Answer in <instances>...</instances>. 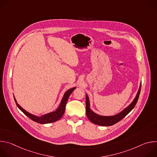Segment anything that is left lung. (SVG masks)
<instances>
[{
    "label": "left lung",
    "instance_id": "left-lung-1",
    "mask_svg": "<svg viewBox=\"0 0 157 157\" xmlns=\"http://www.w3.org/2000/svg\"><path fill=\"white\" fill-rule=\"evenodd\" d=\"M141 89V83L140 84V87L139 89V91L137 93L136 98H134L133 101L131 102L130 105H128L127 107H125L124 110H122L121 113L114 115V116H100L95 113L90 108V102H89V99L88 98L87 94L86 95V115L88 119L90 120L91 122L93 124H97L98 125L101 126H110L113 125L120 121H121L124 117H125L136 106L139 97Z\"/></svg>",
    "mask_w": 157,
    "mask_h": 157
}]
</instances>
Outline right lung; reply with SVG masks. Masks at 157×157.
<instances>
[{
  "label": "right lung",
  "instance_id": "1",
  "mask_svg": "<svg viewBox=\"0 0 157 157\" xmlns=\"http://www.w3.org/2000/svg\"><path fill=\"white\" fill-rule=\"evenodd\" d=\"M76 88V87L71 88V89H68V91H66L65 92V93L64 94V96H63V97L61 99L60 104H59V107H58V109L56 110H55L53 112H52V113H48V114H44V115L41 116L40 117L29 113V112H27L24 109L22 108L17 102V101H16L15 98H14V99H15V103H16L17 107H18V109L22 112V113H24V114L25 115H26L27 117H29L32 121H35L37 123L41 124L52 123V122H55L58 121L63 116V114L64 113V111H65V107H66V102H67V101H68V99L70 94H71V93L75 90Z\"/></svg>",
  "mask_w": 157,
  "mask_h": 157
}]
</instances>
